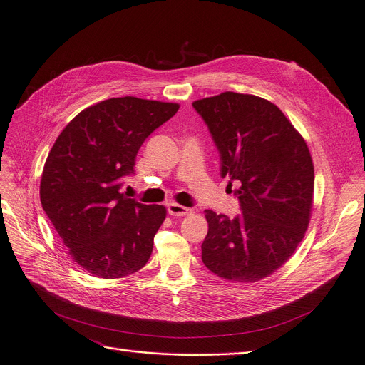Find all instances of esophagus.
<instances>
[{
  "label": "esophagus",
  "mask_w": 365,
  "mask_h": 365,
  "mask_svg": "<svg viewBox=\"0 0 365 365\" xmlns=\"http://www.w3.org/2000/svg\"><path fill=\"white\" fill-rule=\"evenodd\" d=\"M168 212L172 217H186V215H190L193 211L190 210V207H186V206H182V205L173 202V203L168 205Z\"/></svg>",
  "instance_id": "obj_1"
}]
</instances>
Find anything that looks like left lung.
Returning a JSON list of instances; mask_svg holds the SVG:
<instances>
[{"label": "left lung", "instance_id": "1", "mask_svg": "<svg viewBox=\"0 0 365 365\" xmlns=\"http://www.w3.org/2000/svg\"><path fill=\"white\" fill-rule=\"evenodd\" d=\"M220 151L241 214L230 220L206 210L202 262L232 282L273 274L304 237L314 199V163L302 135L267 99L224 92L195 101Z\"/></svg>", "mask_w": 365, "mask_h": 365}]
</instances>
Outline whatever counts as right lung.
Wrapping results in <instances>:
<instances>
[{
    "instance_id": "add662e5",
    "label": "right lung",
    "mask_w": 365,
    "mask_h": 365,
    "mask_svg": "<svg viewBox=\"0 0 365 365\" xmlns=\"http://www.w3.org/2000/svg\"><path fill=\"white\" fill-rule=\"evenodd\" d=\"M178 110L135 96L106 99L79 113L47 155L43 210L72 258L96 277H124L148 262L166 207L140 203L121 186L141 144Z\"/></svg>"
}]
</instances>
